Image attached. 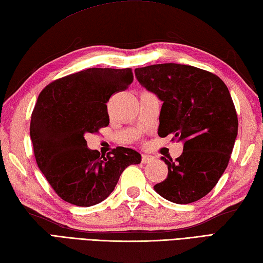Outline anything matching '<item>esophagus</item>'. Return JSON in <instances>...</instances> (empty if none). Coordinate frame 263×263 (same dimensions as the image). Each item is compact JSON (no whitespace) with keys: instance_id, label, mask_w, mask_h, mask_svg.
<instances>
[{"instance_id":"esophagus-1","label":"esophagus","mask_w":263,"mask_h":263,"mask_svg":"<svg viewBox=\"0 0 263 263\" xmlns=\"http://www.w3.org/2000/svg\"><path fill=\"white\" fill-rule=\"evenodd\" d=\"M154 160H155V157H154V156H152V155L143 154V155L141 156V163H142V164L152 163V161H154Z\"/></svg>"}]
</instances>
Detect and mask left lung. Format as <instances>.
<instances>
[{
	"label": "left lung",
	"instance_id": "8db88e82",
	"mask_svg": "<svg viewBox=\"0 0 263 263\" xmlns=\"http://www.w3.org/2000/svg\"><path fill=\"white\" fill-rule=\"evenodd\" d=\"M138 81L163 102L158 135L184 142L155 191L178 204L208 194L224 174L237 137L238 120L228 88L219 77L191 65L164 63L135 70Z\"/></svg>",
	"mask_w": 263,
	"mask_h": 263
}]
</instances>
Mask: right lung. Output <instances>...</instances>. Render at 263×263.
<instances>
[{
	"instance_id": "obj_1",
	"label": "right lung",
	"mask_w": 263,
	"mask_h": 263,
	"mask_svg": "<svg viewBox=\"0 0 263 263\" xmlns=\"http://www.w3.org/2000/svg\"><path fill=\"white\" fill-rule=\"evenodd\" d=\"M131 69H87L49 83L39 93L30 121L36 163L61 199L90 206L113 192L127 166L140 164L136 150L117 147L100 155L86 133L109 124L107 105L131 85Z\"/></svg>"
}]
</instances>
